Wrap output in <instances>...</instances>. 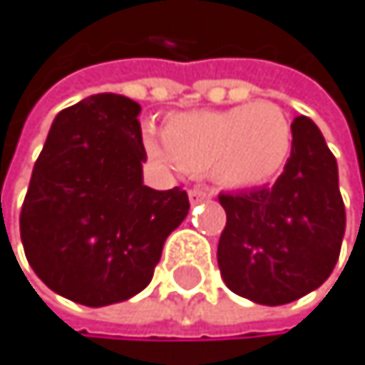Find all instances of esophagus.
<instances>
[{
    "label": "esophagus",
    "instance_id": "34e87169",
    "mask_svg": "<svg viewBox=\"0 0 365 365\" xmlns=\"http://www.w3.org/2000/svg\"><path fill=\"white\" fill-rule=\"evenodd\" d=\"M210 198H212V194L205 192V189H189V202H192V205L205 202V200H210Z\"/></svg>",
    "mask_w": 365,
    "mask_h": 365
}]
</instances>
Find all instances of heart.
<instances>
[{"label":"heart","mask_w":365,"mask_h":365,"mask_svg":"<svg viewBox=\"0 0 365 365\" xmlns=\"http://www.w3.org/2000/svg\"><path fill=\"white\" fill-rule=\"evenodd\" d=\"M147 153L163 167L207 173L222 189H254L281 176L294 147L292 124L272 102L173 113L163 135L147 127Z\"/></svg>","instance_id":"b5f03b06"}]
</instances>
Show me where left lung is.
I'll return each instance as SVG.
<instances>
[{
    "instance_id": "1",
    "label": "left lung",
    "mask_w": 365,
    "mask_h": 365,
    "mask_svg": "<svg viewBox=\"0 0 365 365\" xmlns=\"http://www.w3.org/2000/svg\"><path fill=\"white\" fill-rule=\"evenodd\" d=\"M292 155L272 187L220 194L227 225L218 241L220 277L234 294L283 305L324 283L346 232L339 169L324 133L299 115Z\"/></svg>"
}]
</instances>
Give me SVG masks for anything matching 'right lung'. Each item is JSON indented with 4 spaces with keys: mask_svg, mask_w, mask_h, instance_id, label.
<instances>
[{
    "mask_svg": "<svg viewBox=\"0 0 365 365\" xmlns=\"http://www.w3.org/2000/svg\"><path fill=\"white\" fill-rule=\"evenodd\" d=\"M138 115L140 104L115 93L57 113L21 205L29 265L53 292L88 308L143 292L189 212L180 187L145 185Z\"/></svg>",
    "mask_w": 365,
    "mask_h": 365,
    "instance_id": "1",
    "label": "right lung"
}]
</instances>
